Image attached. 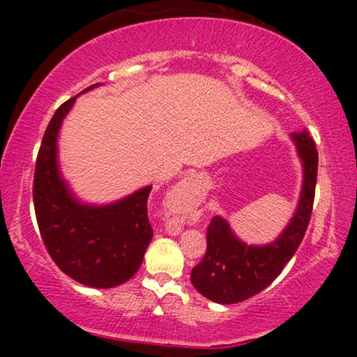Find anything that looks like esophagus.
<instances>
[{
    "instance_id": "esophagus-1",
    "label": "esophagus",
    "mask_w": 357,
    "mask_h": 357,
    "mask_svg": "<svg viewBox=\"0 0 357 357\" xmlns=\"http://www.w3.org/2000/svg\"><path fill=\"white\" fill-rule=\"evenodd\" d=\"M188 184L186 183H183V184H179L178 188H176V192H184V191H188ZM181 221H183V218H179V216H176L174 220H171V223H169V228L171 230H174V231H178L179 228H181Z\"/></svg>"
}]
</instances>
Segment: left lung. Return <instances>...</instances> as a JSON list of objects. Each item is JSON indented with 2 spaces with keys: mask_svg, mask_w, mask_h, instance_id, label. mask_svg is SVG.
<instances>
[{
  "mask_svg": "<svg viewBox=\"0 0 357 357\" xmlns=\"http://www.w3.org/2000/svg\"><path fill=\"white\" fill-rule=\"evenodd\" d=\"M304 161V188L296 216L280 238L265 247H248L233 235L228 223L213 216L206 228V253L191 270V282L202 296L218 304H236L257 296L280 275L304 240L312 215L319 154L307 130L294 132Z\"/></svg>",
  "mask_w": 357,
  "mask_h": 357,
  "instance_id": "left-lung-1",
  "label": "left lung"
}]
</instances>
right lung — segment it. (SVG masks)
Wrapping results in <instances>:
<instances>
[{"instance_id": "obj_1", "label": "right lung", "mask_w": 357, "mask_h": 357, "mask_svg": "<svg viewBox=\"0 0 357 357\" xmlns=\"http://www.w3.org/2000/svg\"><path fill=\"white\" fill-rule=\"evenodd\" d=\"M92 87L96 85L85 90ZM73 102L75 97L56 109L36 155V223L48 255L61 272L84 285L109 289L124 284L141 267L154 235L147 218L153 186L100 208L85 206L73 198L56 166V136Z\"/></svg>"}]
</instances>
